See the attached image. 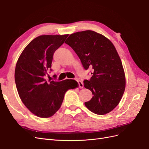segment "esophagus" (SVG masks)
<instances>
[{
  "instance_id": "1",
  "label": "esophagus",
  "mask_w": 149,
  "mask_h": 149,
  "mask_svg": "<svg viewBox=\"0 0 149 149\" xmlns=\"http://www.w3.org/2000/svg\"><path fill=\"white\" fill-rule=\"evenodd\" d=\"M76 80L77 81V82L78 83L79 88H83V86H84V85H83V83H82V81H81L79 79H76Z\"/></svg>"
}]
</instances>
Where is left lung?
<instances>
[{
    "mask_svg": "<svg viewBox=\"0 0 149 149\" xmlns=\"http://www.w3.org/2000/svg\"><path fill=\"white\" fill-rule=\"evenodd\" d=\"M82 63L85 70L93 68L84 86L93 96L84 104L94 114L109 113L118 105L125 88L124 70L115 47L104 36L92 30L71 34L65 42Z\"/></svg>",
    "mask_w": 149,
    "mask_h": 149,
    "instance_id": "obj_1",
    "label": "left lung"
}]
</instances>
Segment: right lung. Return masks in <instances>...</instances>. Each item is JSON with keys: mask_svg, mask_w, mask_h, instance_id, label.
<instances>
[{"mask_svg": "<svg viewBox=\"0 0 149 149\" xmlns=\"http://www.w3.org/2000/svg\"><path fill=\"white\" fill-rule=\"evenodd\" d=\"M68 35H45L34 38L22 52L17 62L15 81L21 100L39 118H48L60 109L65 93L77 88L74 79L47 83L44 76L50 70L53 54Z\"/></svg>", "mask_w": 149, "mask_h": 149, "instance_id": "add662e5", "label": "right lung"}]
</instances>
